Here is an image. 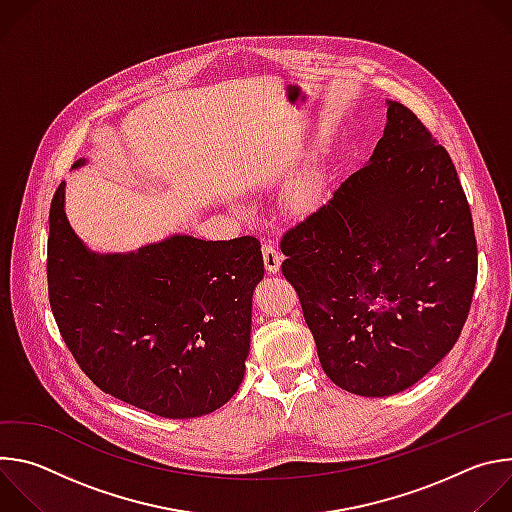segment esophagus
I'll return each instance as SVG.
<instances>
[{
    "label": "esophagus",
    "instance_id": "34e87169",
    "mask_svg": "<svg viewBox=\"0 0 512 512\" xmlns=\"http://www.w3.org/2000/svg\"><path fill=\"white\" fill-rule=\"evenodd\" d=\"M281 261H283V255L273 245H269V243L263 245V263L269 273H277L281 267Z\"/></svg>",
    "mask_w": 512,
    "mask_h": 512
}]
</instances>
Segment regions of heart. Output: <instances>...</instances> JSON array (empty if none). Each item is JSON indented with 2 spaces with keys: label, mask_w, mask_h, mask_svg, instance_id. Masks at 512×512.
<instances>
[{
  "label": "heart",
  "mask_w": 512,
  "mask_h": 512,
  "mask_svg": "<svg viewBox=\"0 0 512 512\" xmlns=\"http://www.w3.org/2000/svg\"><path fill=\"white\" fill-rule=\"evenodd\" d=\"M324 188H326L324 172L320 168L306 170L304 174H300L285 186L281 194V204L287 214L304 218L322 204Z\"/></svg>",
  "instance_id": "obj_1"
}]
</instances>
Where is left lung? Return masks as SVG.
I'll list each match as a JSON object with an SVG mask.
<instances>
[{
	"label": "left lung",
	"instance_id": "1",
	"mask_svg": "<svg viewBox=\"0 0 512 512\" xmlns=\"http://www.w3.org/2000/svg\"><path fill=\"white\" fill-rule=\"evenodd\" d=\"M387 105L369 164L281 239L324 373L362 397L405 391L454 348L478 275L450 154L411 109Z\"/></svg>",
	"mask_w": 512,
	"mask_h": 512
}]
</instances>
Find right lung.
<instances>
[{
	"label": "right lung",
	"instance_id": "add662e5",
	"mask_svg": "<svg viewBox=\"0 0 512 512\" xmlns=\"http://www.w3.org/2000/svg\"><path fill=\"white\" fill-rule=\"evenodd\" d=\"M48 223L50 308L68 350L101 391L170 419L212 413L237 393L253 289L263 279L255 237L174 235L99 255L68 223L64 182Z\"/></svg>",
	"mask_w": 512,
	"mask_h": 512
}]
</instances>
